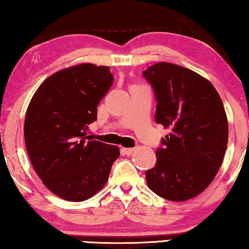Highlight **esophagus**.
Masks as SVG:
<instances>
[{
    "label": "esophagus",
    "instance_id": "obj_1",
    "mask_svg": "<svg viewBox=\"0 0 249 249\" xmlns=\"http://www.w3.org/2000/svg\"><path fill=\"white\" fill-rule=\"evenodd\" d=\"M135 149L134 148H127V147H122L121 148V153L124 155H131L132 152H134Z\"/></svg>",
    "mask_w": 249,
    "mask_h": 249
}]
</instances>
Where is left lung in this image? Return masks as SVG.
<instances>
[{
    "mask_svg": "<svg viewBox=\"0 0 249 249\" xmlns=\"http://www.w3.org/2000/svg\"><path fill=\"white\" fill-rule=\"evenodd\" d=\"M156 97V124L170 128L145 172L148 188L162 198L185 202L215 178L228 144V119L219 93L187 68L159 62L145 70Z\"/></svg>",
    "mask_w": 249,
    "mask_h": 249,
    "instance_id": "8db88e82",
    "label": "left lung"
}]
</instances>
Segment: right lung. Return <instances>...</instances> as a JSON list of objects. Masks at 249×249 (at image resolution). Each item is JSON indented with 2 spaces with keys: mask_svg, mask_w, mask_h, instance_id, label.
I'll use <instances>...</instances> for the list:
<instances>
[{
  "mask_svg": "<svg viewBox=\"0 0 249 249\" xmlns=\"http://www.w3.org/2000/svg\"><path fill=\"white\" fill-rule=\"evenodd\" d=\"M112 84L110 68L81 63L50 76L30 101L23 125L29 160L46 188L61 198H90L120 156L118 146L87 136Z\"/></svg>",
  "mask_w": 249,
  "mask_h": 249,
  "instance_id": "add662e5",
  "label": "right lung"
}]
</instances>
